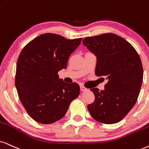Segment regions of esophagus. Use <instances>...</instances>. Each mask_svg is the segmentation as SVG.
Here are the masks:
<instances>
[{
    "label": "esophagus",
    "instance_id": "esophagus-1",
    "mask_svg": "<svg viewBox=\"0 0 149 149\" xmlns=\"http://www.w3.org/2000/svg\"><path fill=\"white\" fill-rule=\"evenodd\" d=\"M86 88L84 87V86H82V85L80 86V91H86Z\"/></svg>",
    "mask_w": 149,
    "mask_h": 149
}]
</instances>
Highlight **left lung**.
I'll return each mask as SVG.
<instances>
[{"label": "left lung", "instance_id": "8db88e82", "mask_svg": "<svg viewBox=\"0 0 149 149\" xmlns=\"http://www.w3.org/2000/svg\"><path fill=\"white\" fill-rule=\"evenodd\" d=\"M82 43L96 57L95 75L107 80L104 90L90 89L95 98L88 105V111L101 123H117L131 110L140 93L143 80L140 56L129 42L113 33L87 37Z\"/></svg>", "mask_w": 149, "mask_h": 149}]
</instances>
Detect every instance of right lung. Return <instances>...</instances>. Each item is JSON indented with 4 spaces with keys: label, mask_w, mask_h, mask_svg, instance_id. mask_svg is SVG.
I'll return each mask as SVG.
<instances>
[{
    "label": "right lung",
    "mask_w": 149,
    "mask_h": 149,
    "mask_svg": "<svg viewBox=\"0 0 149 149\" xmlns=\"http://www.w3.org/2000/svg\"><path fill=\"white\" fill-rule=\"evenodd\" d=\"M81 40L47 33L31 40L20 52L15 85L22 104L35 121L47 125L61 120L71 102L80 95V86L66 83L58 72L67 68L69 56Z\"/></svg>",
    "instance_id": "1"
}]
</instances>
